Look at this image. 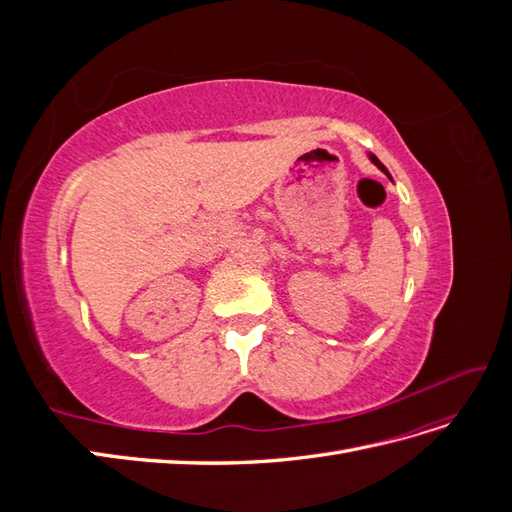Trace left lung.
I'll list each match as a JSON object with an SVG mask.
<instances>
[{"label":"left lung","mask_w":512,"mask_h":512,"mask_svg":"<svg viewBox=\"0 0 512 512\" xmlns=\"http://www.w3.org/2000/svg\"><path fill=\"white\" fill-rule=\"evenodd\" d=\"M369 158H371V162H374V164H376V166H378V168L382 170V173H386V175H389V170H386V168H384V164H382V162H380V160H378L376 156H369ZM389 177H391V175H389Z\"/></svg>","instance_id":"1"}]
</instances>
